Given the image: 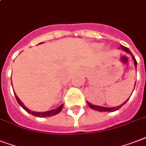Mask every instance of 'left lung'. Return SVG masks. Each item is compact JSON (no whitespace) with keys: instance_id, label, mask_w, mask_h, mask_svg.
<instances>
[{"instance_id":"obj_1","label":"left lung","mask_w":146,"mask_h":146,"mask_svg":"<svg viewBox=\"0 0 146 146\" xmlns=\"http://www.w3.org/2000/svg\"><path fill=\"white\" fill-rule=\"evenodd\" d=\"M121 47L122 48V49H124L125 52H127L130 53V54L132 55V58L133 59V61H134V65L135 67H136V69H137V61H136V59H135V57L133 56L132 54V53H131V52L130 50H129L128 48H127V47H125V46H122V45H121ZM135 85H136V82H135ZM135 87V85H134ZM127 100H126V101L124 102V104H122L121 105H120V106H117V107H112V108H108V107H104V106H97V105H93V104H90L89 102H87V104H88V106H90V107L92 108V109H93V110H97V111H100V112H114V111H116V110H118V109H120L121 106L124 105V104H126V102L127 101Z\"/></svg>"}]
</instances>
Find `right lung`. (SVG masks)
I'll return each instance as SVG.
<instances>
[{"mask_svg": "<svg viewBox=\"0 0 146 146\" xmlns=\"http://www.w3.org/2000/svg\"><path fill=\"white\" fill-rule=\"evenodd\" d=\"M41 43H42V42H41ZM15 98H16V100H17V102L19 103V104L20 106H22V108H23L24 110H25L26 112H28V113H31V114L33 115L36 116V117H40V118H42V117H49V116L54 115H56V114H58V113H59V112L61 111V110H62L63 104H61V106H58V107L56 108V109H54V110H50V111H47V112H33V111H31V110H28V108H26L25 106H24V104H22V102H21V100H20L18 98L17 96L15 95Z\"/></svg>", "mask_w": 146, "mask_h": 146, "instance_id": "add662e5", "label": "right lung"}]
</instances>
